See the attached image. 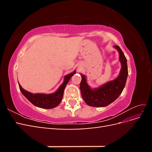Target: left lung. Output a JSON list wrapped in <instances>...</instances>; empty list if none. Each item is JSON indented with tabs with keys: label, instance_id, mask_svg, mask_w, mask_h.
<instances>
[{
	"label": "left lung",
	"instance_id": "obj_1",
	"mask_svg": "<svg viewBox=\"0 0 152 152\" xmlns=\"http://www.w3.org/2000/svg\"><path fill=\"white\" fill-rule=\"evenodd\" d=\"M119 53V60L121 63V70L115 79L107 82L98 88L91 89L87 84L86 77L80 74L82 80L80 89L82 97L86 104L91 107H104L113 102L121 95L126 86L128 75L127 59L121 49L118 45H114Z\"/></svg>",
	"mask_w": 152,
	"mask_h": 152
}]
</instances>
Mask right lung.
I'll return each mask as SVG.
<instances>
[{
  "label": "right lung",
  "instance_id": "right-lung-1",
  "mask_svg": "<svg viewBox=\"0 0 152 152\" xmlns=\"http://www.w3.org/2000/svg\"><path fill=\"white\" fill-rule=\"evenodd\" d=\"M75 73V71H74L65 75L63 84L59 86L58 89L55 93L51 94H33L23 89V87L20 86V84H19L20 89L21 93L34 105L41 108L50 109L57 107L60 103L63 98L64 90H65V87L68 84V81L71 79V77Z\"/></svg>",
  "mask_w": 152,
  "mask_h": 152
}]
</instances>
